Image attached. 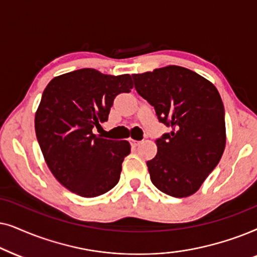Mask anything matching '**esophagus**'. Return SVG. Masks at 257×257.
<instances>
[{
	"label": "esophagus",
	"mask_w": 257,
	"mask_h": 257,
	"mask_svg": "<svg viewBox=\"0 0 257 257\" xmlns=\"http://www.w3.org/2000/svg\"><path fill=\"white\" fill-rule=\"evenodd\" d=\"M140 143H141L140 141H135V140H131V145H132V147H134V148H135V147L140 146Z\"/></svg>",
	"instance_id": "1"
}]
</instances>
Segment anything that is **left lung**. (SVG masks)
Returning a JSON list of instances; mask_svg holds the SVG:
<instances>
[{"label":"left lung","instance_id":"8db88e82","mask_svg":"<svg viewBox=\"0 0 257 257\" xmlns=\"http://www.w3.org/2000/svg\"><path fill=\"white\" fill-rule=\"evenodd\" d=\"M136 91L172 131L156 140L147 162L150 180L162 193H196L220 162L225 147L224 107L215 85L193 70L167 66L133 74Z\"/></svg>","mask_w":257,"mask_h":257}]
</instances>
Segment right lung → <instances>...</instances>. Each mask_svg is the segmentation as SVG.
<instances>
[{"mask_svg": "<svg viewBox=\"0 0 257 257\" xmlns=\"http://www.w3.org/2000/svg\"><path fill=\"white\" fill-rule=\"evenodd\" d=\"M129 74H102L84 68L54 77L44 89L35 114V132L50 172L71 193L96 197L117 184L128 141L95 135L108 121L114 98L129 93Z\"/></svg>", "mask_w": 257, "mask_h": 257, "instance_id": "add662e5", "label": "right lung"}]
</instances>
